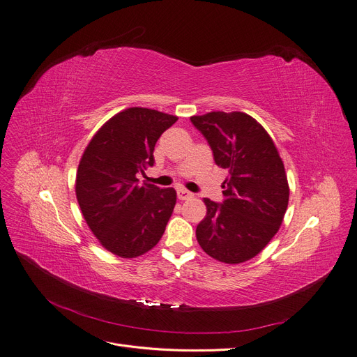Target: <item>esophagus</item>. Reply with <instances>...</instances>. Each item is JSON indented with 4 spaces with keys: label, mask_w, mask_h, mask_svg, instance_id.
I'll use <instances>...</instances> for the list:
<instances>
[{
    "label": "esophagus",
    "mask_w": 357,
    "mask_h": 357,
    "mask_svg": "<svg viewBox=\"0 0 357 357\" xmlns=\"http://www.w3.org/2000/svg\"><path fill=\"white\" fill-rule=\"evenodd\" d=\"M176 194H178V198H179V199H190V198H194V194H192V192H190V191H187V190H183V188H178V190H176Z\"/></svg>",
    "instance_id": "esophagus-1"
}]
</instances>
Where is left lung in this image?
<instances>
[{"label": "left lung", "mask_w": 357, "mask_h": 357, "mask_svg": "<svg viewBox=\"0 0 357 357\" xmlns=\"http://www.w3.org/2000/svg\"><path fill=\"white\" fill-rule=\"evenodd\" d=\"M217 166L227 169L222 203L204 198L207 214L195 235L204 252L239 264L264 250L280 227L289 204L284 165L267 131L243 112L191 116Z\"/></svg>", "instance_id": "8db88e82"}]
</instances>
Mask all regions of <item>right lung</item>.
Listing matches in <instances>:
<instances>
[{
    "instance_id": "right-lung-1",
    "label": "right lung",
    "mask_w": 357,
    "mask_h": 357,
    "mask_svg": "<svg viewBox=\"0 0 357 357\" xmlns=\"http://www.w3.org/2000/svg\"><path fill=\"white\" fill-rule=\"evenodd\" d=\"M176 116L130 107L91 138L77 169L75 195L84 220L103 248L135 258L160 241L176 204L174 188L138 182L154 165V146Z\"/></svg>"
}]
</instances>
